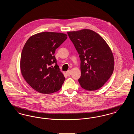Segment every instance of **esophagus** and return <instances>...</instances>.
<instances>
[{
	"label": "esophagus",
	"instance_id": "obj_1",
	"mask_svg": "<svg viewBox=\"0 0 134 134\" xmlns=\"http://www.w3.org/2000/svg\"><path fill=\"white\" fill-rule=\"evenodd\" d=\"M71 74V71L70 70H68L67 71H66V74L68 75V76H70Z\"/></svg>",
	"mask_w": 134,
	"mask_h": 134
}]
</instances>
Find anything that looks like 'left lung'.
<instances>
[{"instance_id":"1","label":"left lung","mask_w":134,"mask_h":134,"mask_svg":"<svg viewBox=\"0 0 134 134\" xmlns=\"http://www.w3.org/2000/svg\"><path fill=\"white\" fill-rule=\"evenodd\" d=\"M80 59L81 76L78 81L83 89H99L111 76L115 61L110 47L97 32L89 29L68 32Z\"/></svg>"}]
</instances>
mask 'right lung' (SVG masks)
I'll list each match as a JSON object with an SVG mask.
<instances>
[{
	"mask_svg": "<svg viewBox=\"0 0 134 134\" xmlns=\"http://www.w3.org/2000/svg\"><path fill=\"white\" fill-rule=\"evenodd\" d=\"M67 38L65 34L44 32L27 40L21 52L20 68L22 76L32 88L50 94L61 88L65 78L54 55L56 49ZM55 63L54 68L51 64Z\"/></svg>",
	"mask_w": 134,
	"mask_h": 134,
	"instance_id": "right-lung-1",
	"label": "right lung"
}]
</instances>
